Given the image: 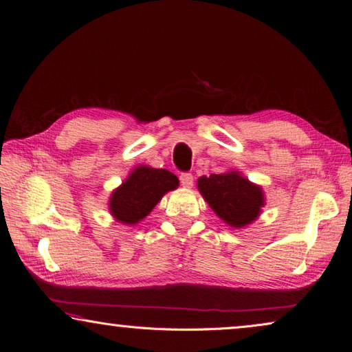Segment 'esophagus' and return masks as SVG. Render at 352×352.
<instances>
[{
    "instance_id": "34e87169",
    "label": "esophagus",
    "mask_w": 352,
    "mask_h": 352,
    "mask_svg": "<svg viewBox=\"0 0 352 352\" xmlns=\"http://www.w3.org/2000/svg\"><path fill=\"white\" fill-rule=\"evenodd\" d=\"M179 183H182L183 187H186V189H190V187L193 186V175L192 174H182L179 175Z\"/></svg>"
}]
</instances>
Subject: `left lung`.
<instances>
[{"instance_id":"1","label":"left lung","mask_w":352,"mask_h":352,"mask_svg":"<svg viewBox=\"0 0 352 352\" xmlns=\"http://www.w3.org/2000/svg\"><path fill=\"white\" fill-rule=\"evenodd\" d=\"M198 190L211 210L231 228H244L261 214L265 206L263 187L249 182L240 170L202 175Z\"/></svg>"}]
</instances>
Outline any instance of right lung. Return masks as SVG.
<instances>
[{"label": "right lung", "mask_w": 352, "mask_h": 352, "mask_svg": "<svg viewBox=\"0 0 352 352\" xmlns=\"http://www.w3.org/2000/svg\"><path fill=\"white\" fill-rule=\"evenodd\" d=\"M179 186L178 178L166 169L139 165L111 193L109 213L116 222L132 226L148 216L157 202Z\"/></svg>", "instance_id": "obj_1"}]
</instances>
